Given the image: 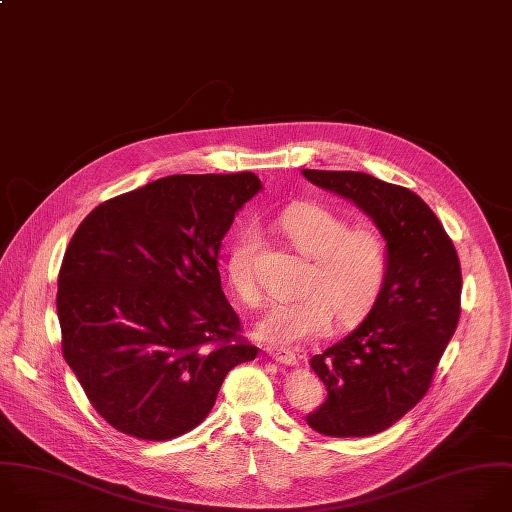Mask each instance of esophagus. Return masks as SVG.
Here are the masks:
<instances>
[{
  "mask_svg": "<svg viewBox=\"0 0 512 512\" xmlns=\"http://www.w3.org/2000/svg\"><path fill=\"white\" fill-rule=\"evenodd\" d=\"M267 356L279 364H285V366H297V356L295 352L291 350H285V348H267Z\"/></svg>",
  "mask_w": 512,
  "mask_h": 512,
  "instance_id": "obj_1",
  "label": "esophagus"
}]
</instances>
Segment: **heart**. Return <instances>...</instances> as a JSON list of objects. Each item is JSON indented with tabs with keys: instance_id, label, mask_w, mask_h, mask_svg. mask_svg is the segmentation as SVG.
Returning a JSON list of instances; mask_svg holds the SVG:
<instances>
[{
	"instance_id": "b5f03b06",
	"label": "heart",
	"mask_w": 512,
	"mask_h": 512,
	"mask_svg": "<svg viewBox=\"0 0 512 512\" xmlns=\"http://www.w3.org/2000/svg\"><path fill=\"white\" fill-rule=\"evenodd\" d=\"M277 227L307 263L299 279L301 295L273 301L257 321L261 339L277 348H291L325 333L333 313L337 323L348 325L370 311L390 267V247L376 225H350L346 217L323 205L297 203L279 215ZM255 251V229H239L229 249L227 277L247 305L261 301Z\"/></svg>"
}]
</instances>
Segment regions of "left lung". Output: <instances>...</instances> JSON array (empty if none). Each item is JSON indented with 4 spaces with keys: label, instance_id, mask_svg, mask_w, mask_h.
Wrapping results in <instances>:
<instances>
[{
    "label": "left lung",
    "instance_id": "left-lung-1",
    "mask_svg": "<svg viewBox=\"0 0 512 512\" xmlns=\"http://www.w3.org/2000/svg\"><path fill=\"white\" fill-rule=\"evenodd\" d=\"M313 185L354 201L384 233L390 267L368 317L309 360L327 400L307 416L325 436H372L430 390L460 319L462 273L452 239L410 189L354 170H311Z\"/></svg>",
    "mask_w": 512,
    "mask_h": 512
}]
</instances>
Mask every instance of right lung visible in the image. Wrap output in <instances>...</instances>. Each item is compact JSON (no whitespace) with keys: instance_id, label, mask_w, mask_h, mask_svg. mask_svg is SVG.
I'll list each match as a JSON object with an SVG mask.
<instances>
[{"instance_id":"obj_1","label":"right lung","mask_w":512,"mask_h":512,"mask_svg":"<svg viewBox=\"0 0 512 512\" xmlns=\"http://www.w3.org/2000/svg\"><path fill=\"white\" fill-rule=\"evenodd\" d=\"M259 189L253 173L164 177L100 203L70 239L56 295L62 354L118 432L160 442L193 430L225 376L257 358L217 259Z\"/></svg>"}]
</instances>
